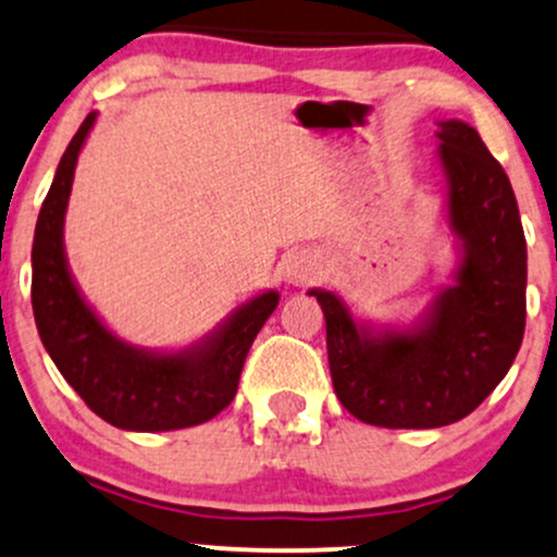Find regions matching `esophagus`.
I'll list each match as a JSON object with an SVG mask.
<instances>
[{
  "mask_svg": "<svg viewBox=\"0 0 557 557\" xmlns=\"http://www.w3.org/2000/svg\"><path fill=\"white\" fill-rule=\"evenodd\" d=\"M283 274L290 285H307L320 274V261H317L314 253L298 250V253H290L288 259H285Z\"/></svg>",
  "mask_w": 557,
  "mask_h": 557,
  "instance_id": "34e87169",
  "label": "esophagus"
}]
</instances>
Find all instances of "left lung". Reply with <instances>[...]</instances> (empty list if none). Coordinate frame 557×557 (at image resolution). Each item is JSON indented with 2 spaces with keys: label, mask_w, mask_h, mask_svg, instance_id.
<instances>
[{
  "label": "left lung",
  "mask_w": 557,
  "mask_h": 557,
  "mask_svg": "<svg viewBox=\"0 0 557 557\" xmlns=\"http://www.w3.org/2000/svg\"><path fill=\"white\" fill-rule=\"evenodd\" d=\"M451 283L409 325L354 320L338 293L311 288L327 327L335 396L381 428L462 420L510 370L527 327V237L505 169L460 119L438 121Z\"/></svg>",
  "instance_id": "8db88e82"
}]
</instances>
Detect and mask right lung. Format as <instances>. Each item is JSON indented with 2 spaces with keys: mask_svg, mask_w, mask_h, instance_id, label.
Instances as JSON below:
<instances>
[{
  "mask_svg": "<svg viewBox=\"0 0 557 557\" xmlns=\"http://www.w3.org/2000/svg\"><path fill=\"white\" fill-rule=\"evenodd\" d=\"M97 113H89L60 158L30 248V304L36 327L60 375L102 420L124 431H176L216 418L235 399L248 348L280 304L264 290L195 344L152 351L126 344L84 301L65 256V211L78 152Z\"/></svg>",
  "mask_w": 557,
  "mask_h": 557,
  "instance_id": "right-lung-1",
  "label": "right lung"
}]
</instances>
